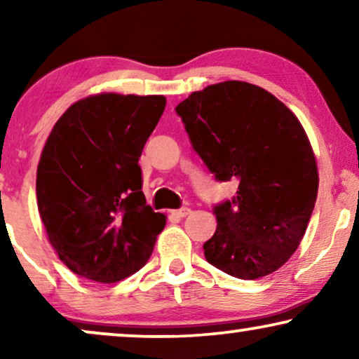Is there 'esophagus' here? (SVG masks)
Masks as SVG:
<instances>
[{
    "label": "esophagus",
    "instance_id": "obj_1",
    "mask_svg": "<svg viewBox=\"0 0 359 359\" xmlns=\"http://www.w3.org/2000/svg\"><path fill=\"white\" fill-rule=\"evenodd\" d=\"M189 214H191V209L189 208H181L178 210H173V215H176V217H178V219H183V217H186V215H189Z\"/></svg>",
    "mask_w": 359,
    "mask_h": 359
}]
</instances>
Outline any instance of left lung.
<instances>
[{"instance_id":"left-lung-1","label":"left lung","mask_w":359,"mask_h":359,"mask_svg":"<svg viewBox=\"0 0 359 359\" xmlns=\"http://www.w3.org/2000/svg\"><path fill=\"white\" fill-rule=\"evenodd\" d=\"M191 145L237 196L214 205L217 229L204 257L238 279L281 268L306 233L317 199L316 156L296 116L257 85L224 81L176 106Z\"/></svg>"}]
</instances>
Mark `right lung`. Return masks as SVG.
<instances>
[{
	"label": "right lung",
	"mask_w": 359,
	"mask_h": 359,
	"mask_svg": "<svg viewBox=\"0 0 359 359\" xmlns=\"http://www.w3.org/2000/svg\"><path fill=\"white\" fill-rule=\"evenodd\" d=\"M165 96L102 93L57 121L37 166V205L48 242L78 276L117 283L139 271L166 217L147 205L139 158Z\"/></svg>",
	"instance_id": "add662e5"
}]
</instances>
